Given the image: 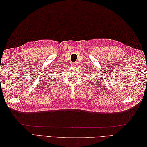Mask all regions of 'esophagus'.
Masks as SVG:
<instances>
[{"instance_id":"esophagus-1","label":"esophagus","mask_w":147,"mask_h":147,"mask_svg":"<svg viewBox=\"0 0 147 147\" xmlns=\"http://www.w3.org/2000/svg\"><path fill=\"white\" fill-rule=\"evenodd\" d=\"M73 65H74V66H76V65H77V63H74V64H73Z\"/></svg>"}]
</instances>
